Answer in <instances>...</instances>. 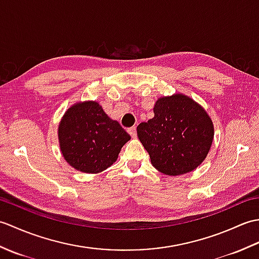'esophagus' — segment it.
Wrapping results in <instances>:
<instances>
[{"label": "esophagus", "instance_id": "obj_1", "mask_svg": "<svg viewBox=\"0 0 259 259\" xmlns=\"http://www.w3.org/2000/svg\"><path fill=\"white\" fill-rule=\"evenodd\" d=\"M128 133H129V135L133 137V138H136L137 137V129H136V126H131V128H129L128 129Z\"/></svg>", "mask_w": 259, "mask_h": 259}]
</instances>
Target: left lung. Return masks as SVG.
<instances>
[{
    "instance_id": "8db88e82",
    "label": "left lung",
    "mask_w": 259,
    "mask_h": 259,
    "mask_svg": "<svg viewBox=\"0 0 259 259\" xmlns=\"http://www.w3.org/2000/svg\"><path fill=\"white\" fill-rule=\"evenodd\" d=\"M155 117L137 126L152 166L167 176L190 172L205 160L213 124L201 106L181 93L159 98Z\"/></svg>"
}]
</instances>
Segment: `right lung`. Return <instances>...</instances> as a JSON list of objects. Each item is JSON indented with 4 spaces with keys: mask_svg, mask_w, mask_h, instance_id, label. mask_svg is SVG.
Masks as SVG:
<instances>
[{
    "mask_svg": "<svg viewBox=\"0 0 259 259\" xmlns=\"http://www.w3.org/2000/svg\"><path fill=\"white\" fill-rule=\"evenodd\" d=\"M60 149L71 167L87 174H98L117 160L130 136L110 119L96 101L70 107L59 124Z\"/></svg>",
    "mask_w": 259,
    "mask_h": 259,
    "instance_id": "obj_1",
    "label": "right lung"
}]
</instances>
